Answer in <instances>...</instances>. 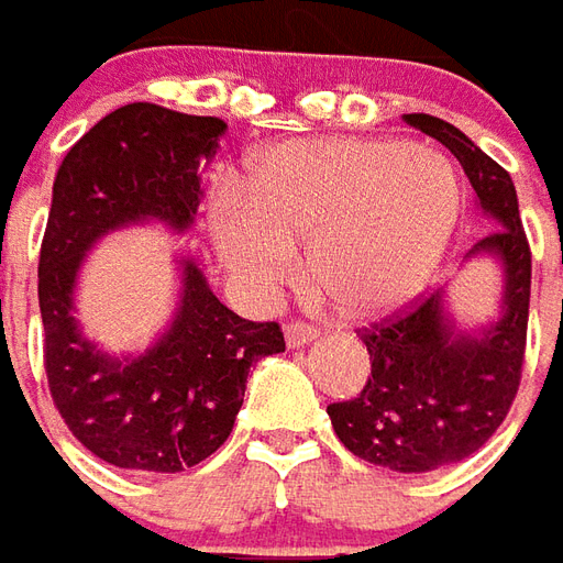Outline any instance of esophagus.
Masks as SVG:
<instances>
[{
    "mask_svg": "<svg viewBox=\"0 0 563 563\" xmlns=\"http://www.w3.org/2000/svg\"><path fill=\"white\" fill-rule=\"evenodd\" d=\"M317 338H320V329L310 325V322H289L286 325V344L289 347H305V344L317 341Z\"/></svg>",
    "mask_w": 563,
    "mask_h": 563,
    "instance_id": "1",
    "label": "esophagus"
}]
</instances>
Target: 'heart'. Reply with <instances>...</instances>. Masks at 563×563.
<instances>
[{"instance_id":"obj_1","label":"heart","mask_w":563,"mask_h":563,"mask_svg":"<svg viewBox=\"0 0 563 563\" xmlns=\"http://www.w3.org/2000/svg\"><path fill=\"white\" fill-rule=\"evenodd\" d=\"M463 191L430 148L396 140H301L255 155L243 188H222L210 238L228 274L268 295L308 277L350 320L408 305L454 238Z\"/></svg>"}]
</instances>
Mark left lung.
Instances as JSON below:
<instances>
[{
    "label": "left lung",
    "mask_w": 563,
    "mask_h": 563,
    "mask_svg": "<svg viewBox=\"0 0 563 563\" xmlns=\"http://www.w3.org/2000/svg\"><path fill=\"white\" fill-rule=\"evenodd\" d=\"M405 121L460 161L494 219V231L466 258H500L503 313L478 332H463L439 289L360 329L372 375L360 396L329 405V418L350 454L393 473H432L475 454L512 408L528 347L530 246L512 176L442 118L415 112Z\"/></svg>",
    "instance_id": "1"
}]
</instances>
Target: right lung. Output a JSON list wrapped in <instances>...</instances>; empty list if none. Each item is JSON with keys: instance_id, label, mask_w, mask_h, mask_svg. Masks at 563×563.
<instances>
[{"instance_id": "add662e5", "label": "right lung", "mask_w": 563, "mask_h": 563, "mask_svg": "<svg viewBox=\"0 0 563 563\" xmlns=\"http://www.w3.org/2000/svg\"><path fill=\"white\" fill-rule=\"evenodd\" d=\"M222 118L128 103L97 121L63 158L42 255L38 310L51 399L93 457L136 473H183L225 445L246 377L283 353L277 322L228 310L203 271L183 258L170 329L143 356H109L73 317L78 268L115 228L158 219L186 231L200 207V161H210Z\"/></svg>"}]
</instances>
